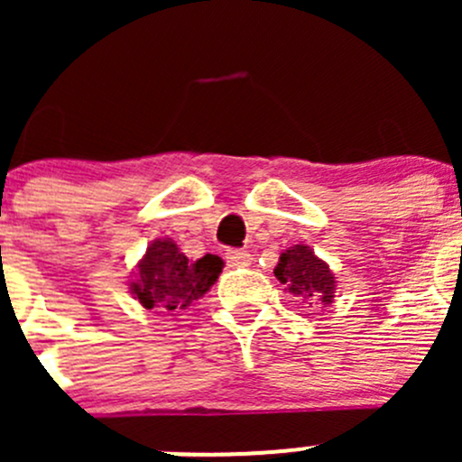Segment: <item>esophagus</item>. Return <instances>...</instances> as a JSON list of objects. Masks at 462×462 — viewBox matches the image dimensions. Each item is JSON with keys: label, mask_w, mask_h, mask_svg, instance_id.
I'll return each instance as SVG.
<instances>
[{"label": "esophagus", "mask_w": 462, "mask_h": 462, "mask_svg": "<svg viewBox=\"0 0 462 462\" xmlns=\"http://www.w3.org/2000/svg\"><path fill=\"white\" fill-rule=\"evenodd\" d=\"M250 259H253V254L248 253V250H239V248H230L226 253V261L230 265H248Z\"/></svg>", "instance_id": "34e87169"}]
</instances>
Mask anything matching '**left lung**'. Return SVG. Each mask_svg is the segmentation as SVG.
<instances>
[{"label":"left lung","instance_id":"obj_1","mask_svg":"<svg viewBox=\"0 0 462 462\" xmlns=\"http://www.w3.org/2000/svg\"><path fill=\"white\" fill-rule=\"evenodd\" d=\"M274 277L283 283V291L301 297L309 304L328 306L335 297V274L309 245L297 244L282 253Z\"/></svg>","mask_w":462,"mask_h":462}]
</instances>
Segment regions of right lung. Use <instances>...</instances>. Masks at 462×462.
Listing matches in <instances>:
<instances>
[{
  "label": "right lung",
  "mask_w": 462,
  "mask_h": 462,
  "mask_svg": "<svg viewBox=\"0 0 462 462\" xmlns=\"http://www.w3.org/2000/svg\"><path fill=\"white\" fill-rule=\"evenodd\" d=\"M223 270V259L205 254L189 261L171 239H156L149 244L144 257L138 261L134 279L129 282L134 300L147 310L179 315L212 288Z\"/></svg>",
  "instance_id": "1"
}]
</instances>
